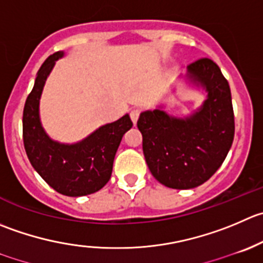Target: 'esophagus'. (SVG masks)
<instances>
[{"label": "esophagus", "instance_id": "34e87169", "mask_svg": "<svg viewBox=\"0 0 263 263\" xmlns=\"http://www.w3.org/2000/svg\"><path fill=\"white\" fill-rule=\"evenodd\" d=\"M129 117H131V121L134 122V124H136L137 119H139V117H140L139 109H134V110H131V113H129Z\"/></svg>", "mask_w": 263, "mask_h": 263}]
</instances>
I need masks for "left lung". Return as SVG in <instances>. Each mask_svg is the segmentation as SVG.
<instances>
[{
  "label": "left lung",
  "instance_id": "1",
  "mask_svg": "<svg viewBox=\"0 0 263 263\" xmlns=\"http://www.w3.org/2000/svg\"><path fill=\"white\" fill-rule=\"evenodd\" d=\"M187 77L208 92L202 108L185 119L155 109L137 121L152 175L167 187L193 189L210 180L225 160L235 134L230 86L208 58L187 65Z\"/></svg>",
  "mask_w": 263,
  "mask_h": 263
}]
</instances>
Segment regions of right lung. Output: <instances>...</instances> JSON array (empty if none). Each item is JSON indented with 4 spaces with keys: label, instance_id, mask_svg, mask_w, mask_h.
<instances>
[{
    "label": "right lung",
    "instance_id": "add662e5",
    "mask_svg": "<svg viewBox=\"0 0 263 263\" xmlns=\"http://www.w3.org/2000/svg\"><path fill=\"white\" fill-rule=\"evenodd\" d=\"M61 56L60 51L52 53L38 70L23 111V141L30 164L53 190L67 196L88 195L110 180L117 149L132 121L126 114L74 145L52 141L41 126L38 104L46 78Z\"/></svg>",
    "mask_w": 263,
    "mask_h": 263
}]
</instances>
